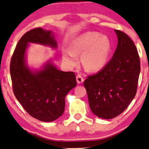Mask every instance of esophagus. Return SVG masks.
<instances>
[{"instance_id":"1","label":"esophagus","mask_w":149,"mask_h":149,"mask_svg":"<svg viewBox=\"0 0 149 149\" xmlns=\"http://www.w3.org/2000/svg\"><path fill=\"white\" fill-rule=\"evenodd\" d=\"M77 81L79 84H80V83H82L84 81V79H83V77L81 75L78 74L77 76Z\"/></svg>"}]
</instances>
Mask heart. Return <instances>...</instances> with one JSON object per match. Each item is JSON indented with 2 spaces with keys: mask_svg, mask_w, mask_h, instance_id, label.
<instances>
[{
  "mask_svg": "<svg viewBox=\"0 0 149 149\" xmlns=\"http://www.w3.org/2000/svg\"><path fill=\"white\" fill-rule=\"evenodd\" d=\"M111 52V42L107 36L98 32L83 33L73 40L70 51L63 54V59L71 66L78 63L77 55L83 54V62L89 70H98L107 64Z\"/></svg>",
  "mask_w": 149,
  "mask_h": 149,
  "instance_id": "1",
  "label": "heart"
}]
</instances>
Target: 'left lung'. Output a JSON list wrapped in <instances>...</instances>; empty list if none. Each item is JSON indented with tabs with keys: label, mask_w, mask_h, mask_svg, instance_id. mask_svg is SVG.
Here are the masks:
<instances>
[{
	"label": "left lung",
	"mask_w": 149,
	"mask_h": 149,
	"mask_svg": "<svg viewBox=\"0 0 149 149\" xmlns=\"http://www.w3.org/2000/svg\"><path fill=\"white\" fill-rule=\"evenodd\" d=\"M118 44L113 58L84 81L92 113L110 119L123 113L135 97L140 72V58L133 40L115 30Z\"/></svg>",
	"instance_id": "left-lung-1"
}]
</instances>
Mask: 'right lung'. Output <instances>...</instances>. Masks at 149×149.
<instances>
[{
	"label": "right lung",
	"mask_w": 149,
	"mask_h": 149,
	"mask_svg": "<svg viewBox=\"0 0 149 149\" xmlns=\"http://www.w3.org/2000/svg\"><path fill=\"white\" fill-rule=\"evenodd\" d=\"M28 43L55 49L58 47L52 31L41 28L32 29L22 36L10 64L14 94L32 117L41 121H53L64 113L66 95L77 85L76 75L58 70L51 61L40 70H32L26 62Z\"/></svg>",
	"instance_id": "add662e5"
}]
</instances>
